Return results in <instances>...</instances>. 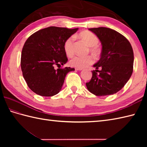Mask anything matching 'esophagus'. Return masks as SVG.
Returning a JSON list of instances; mask_svg holds the SVG:
<instances>
[{"label":"esophagus","mask_w":147,"mask_h":147,"mask_svg":"<svg viewBox=\"0 0 147 147\" xmlns=\"http://www.w3.org/2000/svg\"><path fill=\"white\" fill-rule=\"evenodd\" d=\"M75 69L78 70V71H82L83 69V68L82 67H76Z\"/></svg>","instance_id":"34e87169"}]
</instances>
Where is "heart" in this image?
<instances>
[{"instance_id":"heart-1","label":"heart","mask_w":147,"mask_h":147,"mask_svg":"<svg viewBox=\"0 0 147 147\" xmlns=\"http://www.w3.org/2000/svg\"><path fill=\"white\" fill-rule=\"evenodd\" d=\"M79 37L85 42L87 45L90 47V51L92 54L97 55L100 52L97 47L99 40L95 34L88 31H84L79 34ZM74 37L72 36L66 39L64 43V52L68 57H72L74 55ZM93 62V59L90 55L85 56V57L74 56L71 59L69 64L71 66L75 67H83L92 64Z\"/></svg>"}]
</instances>
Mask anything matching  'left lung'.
<instances>
[{"label": "left lung", "mask_w": 147, "mask_h": 147, "mask_svg": "<svg viewBox=\"0 0 147 147\" xmlns=\"http://www.w3.org/2000/svg\"><path fill=\"white\" fill-rule=\"evenodd\" d=\"M89 30L97 36L102 49L100 59L93 65L96 69L92 71V79L86 83L87 89L96 96L113 95L123 88L133 73L131 45L126 37L111 28L99 27Z\"/></svg>", "instance_id": "8db88e82"}]
</instances>
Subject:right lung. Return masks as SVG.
Returning a JSON list of instances; mask_svg holds the SVG:
<instances>
[{"label": "right lung", "mask_w": 147, "mask_h": 147, "mask_svg": "<svg viewBox=\"0 0 147 147\" xmlns=\"http://www.w3.org/2000/svg\"><path fill=\"white\" fill-rule=\"evenodd\" d=\"M78 30L50 26L34 33L26 40L21 52V67L28 86L36 94H57L66 74L74 71L69 67H60L67 61L64 43ZM55 66L59 68L55 70Z\"/></svg>", "instance_id": "right-lung-1"}]
</instances>
